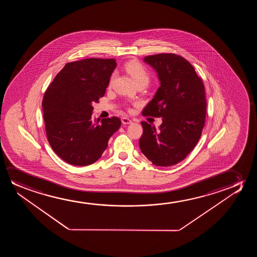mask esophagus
<instances>
[{
    "label": "esophagus",
    "mask_w": 257,
    "mask_h": 257,
    "mask_svg": "<svg viewBox=\"0 0 257 257\" xmlns=\"http://www.w3.org/2000/svg\"><path fill=\"white\" fill-rule=\"evenodd\" d=\"M122 123L123 124H129V123H133V121L128 117H122Z\"/></svg>",
    "instance_id": "obj_1"
}]
</instances>
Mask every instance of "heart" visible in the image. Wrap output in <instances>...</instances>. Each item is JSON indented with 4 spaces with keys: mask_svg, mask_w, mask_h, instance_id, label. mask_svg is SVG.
Returning <instances> with one entry per match:
<instances>
[{
    "mask_svg": "<svg viewBox=\"0 0 257 257\" xmlns=\"http://www.w3.org/2000/svg\"><path fill=\"white\" fill-rule=\"evenodd\" d=\"M125 69L137 85L141 84V83L148 85V82L150 81V76H149L148 71L145 68L144 66L140 63L139 61L133 60V61L128 62L125 65ZM113 79H114V74L110 78V83L112 82Z\"/></svg>",
    "mask_w": 257,
    "mask_h": 257,
    "instance_id": "heart-1",
    "label": "heart"
}]
</instances>
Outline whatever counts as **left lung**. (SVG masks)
<instances>
[{"instance_id":"1","label":"left lung","mask_w":257,"mask_h":257,"mask_svg":"<svg viewBox=\"0 0 257 257\" xmlns=\"http://www.w3.org/2000/svg\"><path fill=\"white\" fill-rule=\"evenodd\" d=\"M158 75L161 86L145 107V116L162 117L159 129L141 122L142 154L155 166L176 165L186 158L199 141L206 116L203 81L193 66L174 53L144 58Z\"/></svg>"}]
</instances>
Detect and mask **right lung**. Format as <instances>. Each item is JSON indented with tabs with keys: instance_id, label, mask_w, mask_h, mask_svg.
I'll return each mask as SVG.
<instances>
[{
	"instance_id": "add662e5",
	"label": "right lung",
	"mask_w": 257,
	"mask_h": 257,
	"mask_svg": "<svg viewBox=\"0 0 257 257\" xmlns=\"http://www.w3.org/2000/svg\"><path fill=\"white\" fill-rule=\"evenodd\" d=\"M116 62L86 59L65 65L46 89L42 106L46 136L53 151L74 166H88L101 158L121 120H93L92 102L105 94Z\"/></svg>"
}]
</instances>
